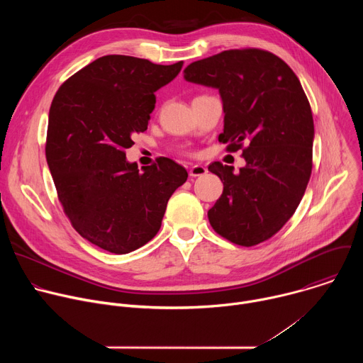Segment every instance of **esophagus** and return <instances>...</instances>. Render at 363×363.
I'll use <instances>...</instances> for the list:
<instances>
[{
    "label": "esophagus",
    "mask_w": 363,
    "mask_h": 363,
    "mask_svg": "<svg viewBox=\"0 0 363 363\" xmlns=\"http://www.w3.org/2000/svg\"><path fill=\"white\" fill-rule=\"evenodd\" d=\"M206 172V168L203 167V165H194V167H191V169H189V177L191 178H196V177H203Z\"/></svg>",
    "instance_id": "34e87169"
}]
</instances>
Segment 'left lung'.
<instances>
[{"label": "left lung", "instance_id": "obj_1", "mask_svg": "<svg viewBox=\"0 0 363 363\" xmlns=\"http://www.w3.org/2000/svg\"><path fill=\"white\" fill-rule=\"evenodd\" d=\"M188 82L220 90L228 152L242 150L245 167L213 162L224 184L208 211L217 234L251 247L272 238L298 206L313 167L315 125L294 72L262 48H235L191 63ZM247 144V147L243 145Z\"/></svg>", "mask_w": 363, "mask_h": 363}]
</instances>
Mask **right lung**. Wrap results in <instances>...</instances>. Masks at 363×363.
<instances>
[{"instance_id":"add662e5","label":"right lung","mask_w":363,"mask_h":363,"mask_svg":"<svg viewBox=\"0 0 363 363\" xmlns=\"http://www.w3.org/2000/svg\"><path fill=\"white\" fill-rule=\"evenodd\" d=\"M182 65L103 56L69 77L51 101L45 158L59 201L73 228L109 252L135 251L157 235L168 199L188 178L169 158L139 172L125 152L147 129L155 91Z\"/></svg>"}]
</instances>
